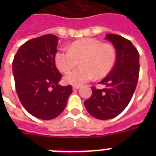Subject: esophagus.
I'll return each instance as SVG.
<instances>
[{
    "instance_id": "obj_1",
    "label": "esophagus",
    "mask_w": 156,
    "mask_h": 156,
    "mask_svg": "<svg viewBox=\"0 0 156 156\" xmlns=\"http://www.w3.org/2000/svg\"><path fill=\"white\" fill-rule=\"evenodd\" d=\"M80 87V86H73V90H77V89H79Z\"/></svg>"
}]
</instances>
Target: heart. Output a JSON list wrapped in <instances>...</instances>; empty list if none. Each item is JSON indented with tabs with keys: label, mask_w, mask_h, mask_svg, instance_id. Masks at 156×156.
I'll return each instance as SVG.
<instances>
[{
	"label": "heart",
	"mask_w": 156,
	"mask_h": 156,
	"mask_svg": "<svg viewBox=\"0 0 156 156\" xmlns=\"http://www.w3.org/2000/svg\"><path fill=\"white\" fill-rule=\"evenodd\" d=\"M116 54L112 45L94 38H83L73 42L68 51L58 50L55 62L59 70L66 73L80 61L81 67L69 72L64 77L66 83L80 86L94 77L102 78L110 73L115 62Z\"/></svg>",
	"instance_id": "b5f03b06"
}]
</instances>
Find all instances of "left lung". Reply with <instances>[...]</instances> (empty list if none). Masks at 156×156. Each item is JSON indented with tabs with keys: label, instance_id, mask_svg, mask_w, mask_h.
I'll use <instances>...</instances> for the list:
<instances>
[{
	"label": "left lung",
	"instance_id": "1",
	"mask_svg": "<svg viewBox=\"0 0 156 156\" xmlns=\"http://www.w3.org/2000/svg\"><path fill=\"white\" fill-rule=\"evenodd\" d=\"M105 39L116 51V61L108 75L99 82L105 89L92 87V95L84 101L90 115L98 119H112L120 114L130 101L138 81L139 53L129 40L116 34Z\"/></svg>",
	"mask_w": 156,
	"mask_h": 156
}]
</instances>
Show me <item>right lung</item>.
<instances>
[{
    "mask_svg": "<svg viewBox=\"0 0 156 156\" xmlns=\"http://www.w3.org/2000/svg\"><path fill=\"white\" fill-rule=\"evenodd\" d=\"M58 41L53 34L30 40L19 48L12 62L22 105L32 115L44 120L58 116L73 93L71 85L58 84L62 75L55 62Z\"/></svg>",
    "mask_w": 156,
    "mask_h": 156,
    "instance_id": "obj_1",
    "label": "right lung"
}]
</instances>
